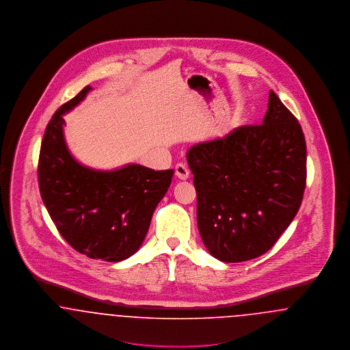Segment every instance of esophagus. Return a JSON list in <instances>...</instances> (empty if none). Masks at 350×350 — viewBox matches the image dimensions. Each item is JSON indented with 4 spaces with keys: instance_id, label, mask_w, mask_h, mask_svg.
<instances>
[{
    "instance_id": "34e87169",
    "label": "esophagus",
    "mask_w": 350,
    "mask_h": 350,
    "mask_svg": "<svg viewBox=\"0 0 350 350\" xmlns=\"http://www.w3.org/2000/svg\"><path fill=\"white\" fill-rule=\"evenodd\" d=\"M176 176H177V178L178 180H187L189 178V169L185 167L183 164H178V165H176Z\"/></svg>"
}]
</instances>
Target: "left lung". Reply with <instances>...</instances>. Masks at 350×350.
Masks as SVG:
<instances>
[{
  "instance_id": "8db88e82",
  "label": "left lung",
  "mask_w": 350,
  "mask_h": 350,
  "mask_svg": "<svg viewBox=\"0 0 350 350\" xmlns=\"http://www.w3.org/2000/svg\"><path fill=\"white\" fill-rule=\"evenodd\" d=\"M197 190L203 244L223 262L270 250L299 210L306 140L299 122L270 90L260 126H241L186 154Z\"/></svg>"
}]
</instances>
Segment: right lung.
Returning <instances> with one entry per match:
<instances>
[{
    "label": "right lung",
    "mask_w": 350,
    "mask_h": 350,
    "mask_svg": "<svg viewBox=\"0 0 350 350\" xmlns=\"http://www.w3.org/2000/svg\"><path fill=\"white\" fill-rule=\"evenodd\" d=\"M90 90L85 86L51 118L39 154V189L57 231L73 250L118 262L143 244L174 170L156 172L139 164L96 170L80 164L68 150L63 116Z\"/></svg>",
    "instance_id": "obj_1"
}]
</instances>
